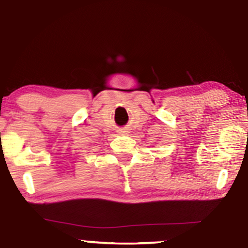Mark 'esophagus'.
I'll return each instance as SVG.
<instances>
[{
    "instance_id": "obj_1",
    "label": "esophagus",
    "mask_w": 248,
    "mask_h": 248,
    "mask_svg": "<svg viewBox=\"0 0 248 248\" xmlns=\"http://www.w3.org/2000/svg\"><path fill=\"white\" fill-rule=\"evenodd\" d=\"M123 132H125V131H123Z\"/></svg>"
}]
</instances>
